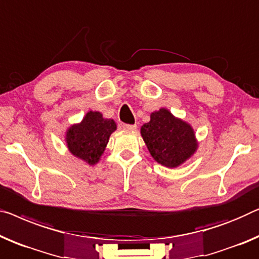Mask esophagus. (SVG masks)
Returning <instances> with one entry per match:
<instances>
[{"instance_id": "esophagus-1", "label": "esophagus", "mask_w": 259, "mask_h": 259, "mask_svg": "<svg viewBox=\"0 0 259 259\" xmlns=\"http://www.w3.org/2000/svg\"><path fill=\"white\" fill-rule=\"evenodd\" d=\"M123 128H124L125 130H129V131H135L137 129V125L136 124H123Z\"/></svg>"}]
</instances>
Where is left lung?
<instances>
[{"instance_id": "left-lung-1", "label": "left lung", "mask_w": 259, "mask_h": 259, "mask_svg": "<svg viewBox=\"0 0 259 259\" xmlns=\"http://www.w3.org/2000/svg\"><path fill=\"white\" fill-rule=\"evenodd\" d=\"M141 135L153 159L168 168L181 166L199 148L193 126L166 108L150 114V121L141 126Z\"/></svg>"}]
</instances>
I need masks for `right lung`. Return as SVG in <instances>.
Here are the masks:
<instances>
[{"mask_svg":"<svg viewBox=\"0 0 259 259\" xmlns=\"http://www.w3.org/2000/svg\"><path fill=\"white\" fill-rule=\"evenodd\" d=\"M117 129L111 118H105L100 111H87L81 122L71 124L65 131L68 151L87 165L101 160L110 135Z\"/></svg>","mask_w":259,"mask_h":259,"instance_id":"right-lung-1","label":"right lung"}]
</instances>
